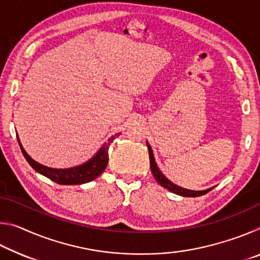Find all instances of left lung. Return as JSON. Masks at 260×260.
Returning <instances> with one entry per match:
<instances>
[{"instance_id":"1","label":"left lung","mask_w":260,"mask_h":260,"mask_svg":"<svg viewBox=\"0 0 260 260\" xmlns=\"http://www.w3.org/2000/svg\"><path fill=\"white\" fill-rule=\"evenodd\" d=\"M148 144V143H147ZM148 150H149V158H150V169H151V172H152V175L153 178L156 179V181L160 184V186H162L164 188H166L167 190L172 191L174 193H177V195H180V196H186V197H197V196H202L204 195V193L209 192L211 189H206V190H201V191H195V190H189V189H184V188H181L177 186V184H174L170 181L169 179L165 178L164 175H162V173L159 171V169H158V166L156 164L155 161V158H153V153H152V150L150 146L148 144Z\"/></svg>"}]
</instances>
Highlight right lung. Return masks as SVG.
<instances>
[{"mask_svg":"<svg viewBox=\"0 0 260 260\" xmlns=\"http://www.w3.org/2000/svg\"><path fill=\"white\" fill-rule=\"evenodd\" d=\"M120 133L111 136L109 139L108 143L103 144V147L100 149L98 153L90 158L89 160L83 162L82 165H79L76 167H71V169H51V167L43 166L39 162L32 159L27 152L24 150L23 146H21L20 141L18 139L19 147L21 149V152H23L24 157L26 160L28 161V164L33 167V169L37 171L38 173L45 175L48 179H50L51 181H54L58 184H81L86 183L89 181H93L103 173V171L107 167L109 162V147L110 144L113 142V140L117 138Z\"/></svg>","mask_w":260,"mask_h":260,"instance_id":"right-lung-1","label":"right lung"}]
</instances>
